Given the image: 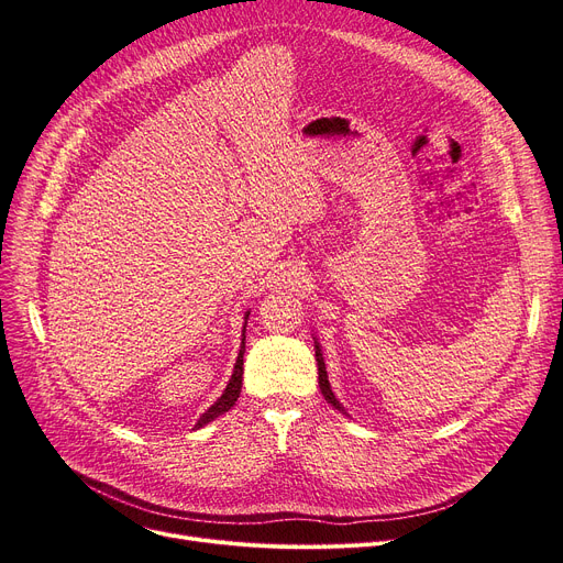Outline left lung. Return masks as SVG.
Segmentation results:
<instances>
[{
  "label": "left lung",
  "mask_w": 563,
  "mask_h": 563,
  "mask_svg": "<svg viewBox=\"0 0 563 563\" xmlns=\"http://www.w3.org/2000/svg\"><path fill=\"white\" fill-rule=\"evenodd\" d=\"M314 358H317V369H319V388H321V395H323V399H327L335 410H340V412H344V416H349V412L344 410V406L338 401V397H335V393L331 390V383H329V374H327V363H323V353H321V346H319V342H317V338H314Z\"/></svg>",
  "instance_id": "left-lung-1"
}]
</instances>
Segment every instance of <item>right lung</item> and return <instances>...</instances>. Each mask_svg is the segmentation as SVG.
I'll use <instances>...</instances> for the list:
<instances>
[{
    "label": "right lung",
    "instance_id": "right-lung-1",
    "mask_svg": "<svg viewBox=\"0 0 563 563\" xmlns=\"http://www.w3.org/2000/svg\"><path fill=\"white\" fill-rule=\"evenodd\" d=\"M249 314H251V312L244 314L242 346H240V353H236V363H234V369H232V376H230V380H228V386H225L223 395L198 418V422H196L194 429H200V427H205L207 422H212V420H217L219 416H223V412H228V410L234 406L236 397H240V393H242V374H244V351H246V323H249Z\"/></svg>",
    "mask_w": 563,
    "mask_h": 563
}]
</instances>
